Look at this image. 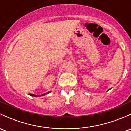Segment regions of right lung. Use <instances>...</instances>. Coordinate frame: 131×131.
Here are the masks:
<instances>
[{
  "label": "right lung",
  "instance_id": "right-lung-1",
  "mask_svg": "<svg viewBox=\"0 0 131 131\" xmlns=\"http://www.w3.org/2000/svg\"><path fill=\"white\" fill-rule=\"evenodd\" d=\"M49 92H51V91H49V92H47V93H45V94H42V96H44V95H46V94H48V93H49ZM30 96H34V97H38V96H37V95H35V94H30Z\"/></svg>",
  "mask_w": 131,
  "mask_h": 131
}]
</instances>
